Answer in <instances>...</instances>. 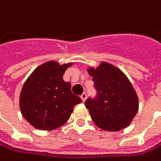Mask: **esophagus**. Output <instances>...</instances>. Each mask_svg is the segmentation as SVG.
I'll list each match as a JSON object with an SVG mask.
<instances>
[{
  "label": "esophagus",
  "instance_id": "34e87169",
  "mask_svg": "<svg viewBox=\"0 0 161 161\" xmlns=\"http://www.w3.org/2000/svg\"><path fill=\"white\" fill-rule=\"evenodd\" d=\"M86 98H87V94H86V93H82V94H81V95H80V99H81V100H82V101H83V102H84L85 101H86Z\"/></svg>",
  "mask_w": 161,
  "mask_h": 161
}]
</instances>
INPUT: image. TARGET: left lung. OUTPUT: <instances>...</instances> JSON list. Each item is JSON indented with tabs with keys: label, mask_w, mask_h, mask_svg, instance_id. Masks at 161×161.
<instances>
[{
	"label": "left lung",
	"mask_w": 161,
	"mask_h": 161,
	"mask_svg": "<svg viewBox=\"0 0 161 161\" xmlns=\"http://www.w3.org/2000/svg\"><path fill=\"white\" fill-rule=\"evenodd\" d=\"M98 92L96 99H88L86 108L100 129L119 131L131 123L139 109V98L131 82L119 69L107 61L87 69Z\"/></svg>",
	"instance_id": "obj_1"
}]
</instances>
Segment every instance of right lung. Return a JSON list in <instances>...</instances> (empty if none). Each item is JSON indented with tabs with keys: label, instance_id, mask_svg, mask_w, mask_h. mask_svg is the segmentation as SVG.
I'll use <instances>...</instances> for the list:
<instances>
[{
	"label": "right lung",
	"instance_id": "right-lung-1",
	"mask_svg": "<svg viewBox=\"0 0 161 161\" xmlns=\"http://www.w3.org/2000/svg\"><path fill=\"white\" fill-rule=\"evenodd\" d=\"M72 64L46 61L23 83L20 94V112L35 129L53 130L64 125L75 105L81 102L80 97L71 92L70 83L62 78Z\"/></svg>",
	"mask_w": 161,
	"mask_h": 161
}]
</instances>
